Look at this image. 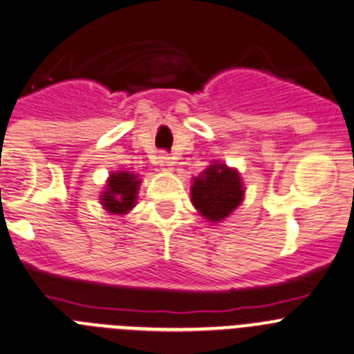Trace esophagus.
Returning <instances> with one entry per match:
<instances>
[{
	"label": "esophagus",
	"mask_w": 354,
	"mask_h": 354,
	"mask_svg": "<svg viewBox=\"0 0 354 354\" xmlns=\"http://www.w3.org/2000/svg\"><path fill=\"white\" fill-rule=\"evenodd\" d=\"M158 166H160L164 171H173V166H174L173 157H169L167 153H160L158 155Z\"/></svg>",
	"instance_id": "esophagus-1"
}]
</instances>
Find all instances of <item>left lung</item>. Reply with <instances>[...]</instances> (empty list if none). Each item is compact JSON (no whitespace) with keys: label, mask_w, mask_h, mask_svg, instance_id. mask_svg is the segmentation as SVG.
Masks as SVG:
<instances>
[{"label":"left lung","mask_w":354,"mask_h":354,"mask_svg":"<svg viewBox=\"0 0 354 354\" xmlns=\"http://www.w3.org/2000/svg\"><path fill=\"white\" fill-rule=\"evenodd\" d=\"M244 183L239 171L222 160H213L199 176L192 178L190 196L201 216L209 223L229 218L244 201Z\"/></svg>","instance_id":"obj_1"}]
</instances>
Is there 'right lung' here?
I'll use <instances>...</instances> for the list:
<instances>
[{
  "label": "right lung",
  "mask_w": 354,
  "mask_h": 354,
  "mask_svg": "<svg viewBox=\"0 0 354 354\" xmlns=\"http://www.w3.org/2000/svg\"><path fill=\"white\" fill-rule=\"evenodd\" d=\"M140 185V174L131 171H111L99 197L101 206L111 214H127L136 206Z\"/></svg>",
  "instance_id": "1"
}]
</instances>
